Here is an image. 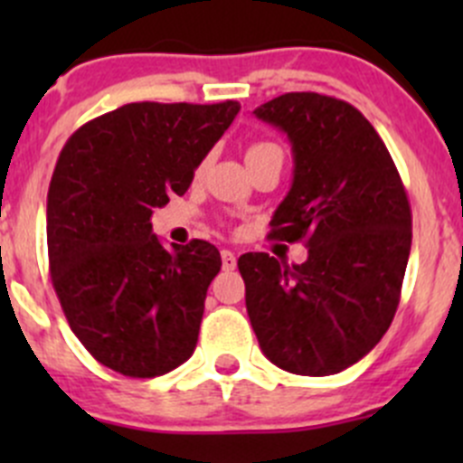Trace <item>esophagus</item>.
I'll use <instances>...</instances> for the list:
<instances>
[{"mask_svg": "<svg viewBox=\"0 0 463 463\" xmlns=\"http://www.w3.org/2000/svg\"><path fill=\"white\" fill-rule=\"evenodd\" d=\"M235 266H237L235 253H231V250H222V269L223 270H235Z\"/></svg>", "mask_w": 463, "mask_h": 463, "instance_id": "esophagus-1", "label": "esophagus"}]
</instances>
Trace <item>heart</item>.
<instances>
[{
  "label": "heart",
  "mask_w": 463,
  "mask_h": 463,
  "mask_svg": "<svg viewBox=\"0 0 463 463\" xmlns=\"http://www.w3.org/2000/svg\"><path fill=\"white\" fill-rule=\"evenodd\" d=\"M266 152H279V147L275 143H269V141H258L253 143L249 147V152H246V161L253 156H260V154H266Z\"/></svg>",
  "instance_id": "obj_1"
}]
</instances>
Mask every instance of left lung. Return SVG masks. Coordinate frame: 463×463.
<instances>
[{"mask_svg":"<svg viewBox=\"0 0 463 463\" xmlns=\"http://www.w3.org/2000/svg\"><path fill=\"white\" fill-rule=\"evenodd\" d=\"M291 141L293 184L270 237L305 241L287 266L241 255L246 311L279 370L329 376L376 347L401 298L412 214L394 161L370 120L338 98L284 93L253 111Z\"/></svg>","mask_w":463,"mask_h":463,"instance_id":"8db88e82","label":"left lung"}]
</instances>
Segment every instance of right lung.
<instances>
[{"mask_svg":"<svg viewBox=\"0 0 463 463\" xmlns=\"http://www.w3.org/2000/svg\"><path fill=\"white\" fill-rule=\"evenodd\" d=\"M237 111L235 100L129 102L60 152L46 197L51 282L78 340L118 374H167L197 347L222 258L203 240L167 250L149 217L190 188Z\"/></svg>","mask_w":463,"mask_h":463,"instance_id":"right-lung-1","label":"right lung"}]
</instances>
